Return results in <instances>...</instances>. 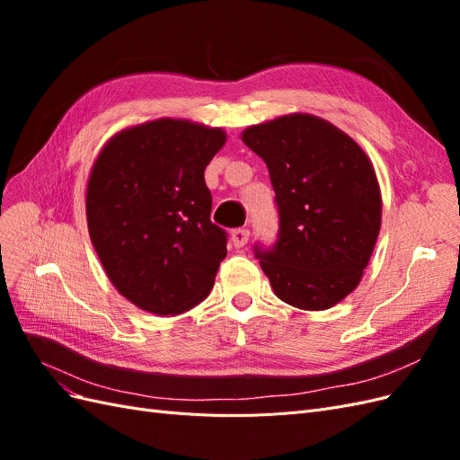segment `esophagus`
Here are the masks:
<instances>
[{"label":"esophagus","instance_id":"34e87169","mask_svg":"<svg viewBox=\"0 0 460 460\" xmlns=\"http://www.w3.org/2000/svg\"><path fill=\"white\" fill-rule=\"evenodd\" d=\"M249 240V230L247 228H235L232 230V243L234 247H243Z\"/></svg>","mask_w":460,"mask_h":460}]
</instances>
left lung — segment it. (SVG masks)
I'll return each mask as SVG.
<instances>
[{
  "mask_svg": "<svg viewBox=\"0 0 460 460\" xmlns=\"http://www.w3.org/2000/svg\"><path fill=\"white\" fill-rule=\"evenodd\" d=\"M243 144L267 163L278 240L255 245L274 294L324 311L358 286L378 240L382 196L374 166L353 137L314 115L249 127Z\"/></svg>",
  "mask_w": 460,
  "mask_h": 460,
  "instance_id": "obj_1",
  "label": "left lung"
}]
</instances>
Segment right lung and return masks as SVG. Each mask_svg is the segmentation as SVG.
I'll return each instance as SVG.
<instances>
[{"mask_svg":"<svg viewBox=\"0 0 460 460\" xmlns=\"http://www.w3.org/2000/svg\"><path fill=\"white\" fill-rule=\"evenodd\" d=\"M225 144L220 128L159 119L119 132L95 159L90 238L109 280L136 307L180 314L211 291L226 232L211 222L203 172Z\"/></svg>","mask_w":460,"mask_h":460,"instance_id":"add662e5","label":"right lung"}]
</instances>
